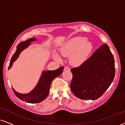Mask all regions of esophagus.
I'll use <instances>...</instances> for the list:
<instances>
[{
  "mask_svg": "<svg viewBox=\"0 0 125 125\" xmlns=\"http://www.w3.org/2000/svg\"><path fill=\"white\" fill-rule=\"evenodd\" d=\"M70 69L69 67H67V66H66V67H64V71H70Z\"/></svg>",
  "mask_w": 125,
  "mask_h": 125,
  "instance_id": "obj_1",
  "label": "esophagus"
}]
</instances>
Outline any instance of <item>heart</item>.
Here are the masks:
<instances>
[{"instance_id":"obj_1","label":"heart","mask_w":125,"mask_h":125,"mask_svg":"<svg viewBox=\"0 0 125 125\" xmlns=\"http://www.w3.org/2000/svg\"><path fill=\"white\" fill-rule=\"evenodd\" d=\"M92 50V45L85 37L81 36L74 37L67 40L60 49L61 54L64 56H69L70 63L78 65L87 59ZM56 59H61L58 55L55 56Z\"/></svg>"}]
</instances>
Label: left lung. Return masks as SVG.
Segmentation results:
<instances>
[{
	"mask_svg": "<svg viewBox=\"0 0 125 125\" xmlns=\"http://www.w3.org/2000/svg\"><path fill=\"white\" fill-rule=\"evenodd\" d=\"M70 88L76 97L96 100L107 91L115 76V62L108 45L103 44L79 67L71 69Z\"/></svg>",
	"mask_w": 125,
	"mask_h": 125,
	"instance_id": "1",
	"label": "left lung"
}]
</instances>
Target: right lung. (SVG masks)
Instances as JSON below:
<instances>
[{"label":"right lung","instance_id":"1","mask_svg":"<svg viewBox=\"0 0 125 125\" xmlns=\"http://www.w3.org/2000/svg\"><path fill=\"white\" fill-rule=\"evenodd\" d=\"M36 40L35 37L31 38L28 40L21 42L17 45V50L12 55L11 59L10 64L9 66V70L11 67L14 62L16 61L19 55L22 50L26 48L30 45V43ZM64 67H61L55 70L43 71L41 75L37 85L34 89L31 92L27 94H21L17 92L12 88L13 92L15 96L20 100L25 101L29 103H39L42 102L44 99H46L47 96L50 92V85L53 79L60 75L63 70Z\"/></svg>","mask_w":125,"mask_h":125}]
</instances>
